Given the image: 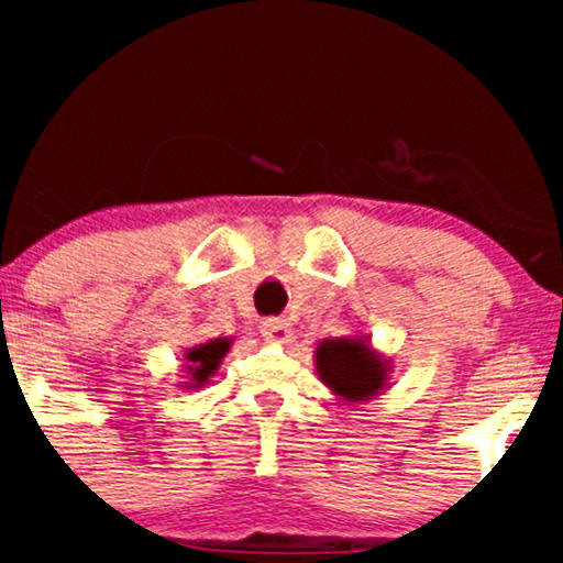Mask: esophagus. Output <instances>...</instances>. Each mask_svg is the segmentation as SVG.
<instances>
[{
    "label": "esophagus",
    "instance_id": "obj_1",
    "mask_svg": "<svg viewBox=\"0 0 563 563\" xmlns=\"http://www.w3.org/2000/svg\"><path fill=\"white\" fill-rule=\"evenodd\" d=\"M262 335L273 344H288L290 341V325L280 318H269L262 322Z\"/></svg>",
    "mask_w": 563,
    "mask_h": 563
}]
</instances>
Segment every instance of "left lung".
I'll return each mask as SVG.
<instances>
[{"label":"left lung","mask_w":563,"mask_h":563,"mask_svg":"<svg viewBox=\"0 0 563 563\" xmlns=\"http://www.w3.org/2000/svg\"><path fill=\"white\" fill-rule=\"evenodd\" d=\"M314 371L341 402L357 405L389 389L391 360L376 352L367 335H341L318 341Z\"/></svg>","instance_id":"obj_1"}]
</instances>
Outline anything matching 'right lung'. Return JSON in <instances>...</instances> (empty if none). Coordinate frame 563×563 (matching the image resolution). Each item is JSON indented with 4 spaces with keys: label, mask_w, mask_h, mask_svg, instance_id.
I'll return each mask as SVG.
<instances>
[{
    "label": "right lung",
    "mask_w": 563,
    "mask_h": 563,
    "mask_svg": "<svg viewBox=\"0 0 563 563\" xmlns=\"http://www.w3.org/2000/svg\"><path fill=\"white\" fill-rule=\"evenodd\" d=\"M232 339L228 335H219V339L206 341V344H196L185 352V389H200V386L209 384L217 376L219 365H222L224 354L230 352Z\"/></svg>",
    "instance_id": "right-lung-1"
}]
</instances>
